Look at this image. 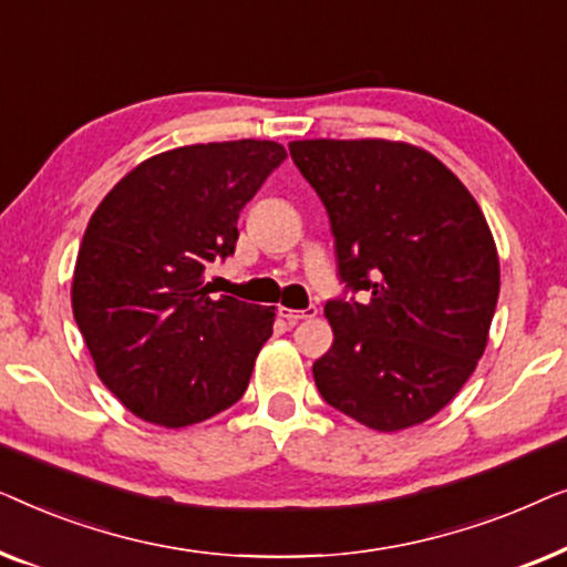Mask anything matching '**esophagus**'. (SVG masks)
<instances>
[{
  "mask_svg": "<svg viewBox=\"0 0 567 567\" xmlns=\"http://www.w3.org/2000/svg\"><path fill=\"white\" fill-rule=\"evenodd\" d=\"M278 315L284 317L289 324H297L301 320H309V317L317 315L315 307H307V309H289V307H278Z\"/></svg>",
  "mask_w": 567,
  "mask_h": 567,
  "instance_id": "34e87169",
  "label": "esophagus"
}]
</instances>
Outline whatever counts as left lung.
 <instances>
[{
    "mask_svg": "<svg viewBox=\"0 0 567 567\" xmlns=\"http://www.w3.org/2000/svg\"><path fill=\"white\" fill-rule=\"evenodd\" d=\"M293 165L328 208L338 276L361 299H330L322 400L374 431L429 421L487 346L501 266L477 200L413 144L307 138Z\"/></svg>",
    "mask_w": 567,
    "mask_h": 567,
    "instance_id": "obj_1",
    "label": "left lung"
}]
</instances>
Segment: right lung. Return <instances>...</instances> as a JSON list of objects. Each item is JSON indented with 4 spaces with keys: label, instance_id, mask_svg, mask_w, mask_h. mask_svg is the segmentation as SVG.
I'll return each mask as SVG.
<instances>
[{
    "label": "right lung",
    "instance_id": "add662e5",
    "mask_svg": "<svg viewBox=\"0 0 567 567\" xmlns=\"http://www.w3.org/2000/svg\"><path fill=\"white\" fill-rule=\"evenodd\" d=\"M286 159L276 142L193 144L131 169L84 229L74 320L97 377L146 423L183 429L243 398L276 307L208 297L237 219Z\"/></svg>",
    "mask_w": 567,
    "mask_h": 567
}]
</instances>
